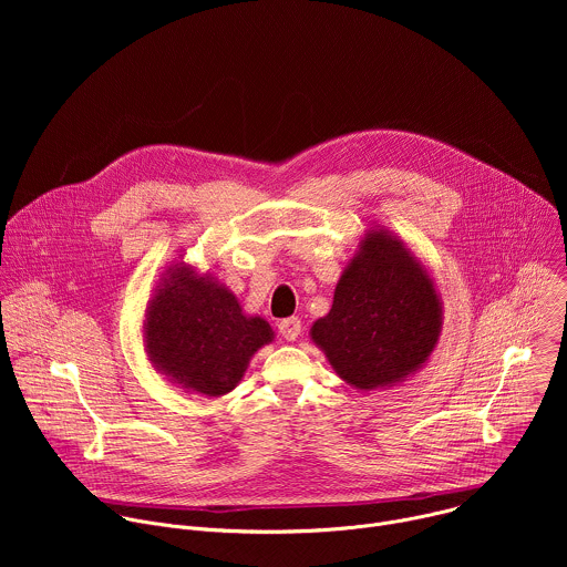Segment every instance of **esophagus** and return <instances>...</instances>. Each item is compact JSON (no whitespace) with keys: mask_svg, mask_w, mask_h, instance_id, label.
I'll use <instances>...</instances> for the list:
<instances>
[{"mask_svg":"<svg viewBox=\"0 0 567 567\" xmlns=\"http://www.w3.org/2000/svg\"><path fill=\"white\" fill-rule=\"evenodd\" d=\"M278 330H280L282 339L296 341L300 337V332H302V322H300V318L291 316V318H285V320L278 322Z\"/></svg>","mask_w":567,"mask_h":567,"instance_id":"34e87169","label":"esophagus"}]
</instances>
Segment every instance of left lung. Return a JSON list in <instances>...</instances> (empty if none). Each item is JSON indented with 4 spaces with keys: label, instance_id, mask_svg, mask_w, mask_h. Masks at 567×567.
Here are the masks:
<instances>
[{
    "label": "left lung",
    "instance_id": "left-lung-1",
    "mask_svg": "<svg viewBox=\"0 0 567 567\" xmlns=\"http://www.w3.org/2000/svg\"><path fill=\"white\" fill-rule=\"evenodd\" d=\"M442 322V298L426 265L392 230L372 226L337 282L332 309L309 337L348 385L370 392L422 370Z\"/></svg>",
    "mask_w": 567,
    "mask_h": 567
}]
</instances>
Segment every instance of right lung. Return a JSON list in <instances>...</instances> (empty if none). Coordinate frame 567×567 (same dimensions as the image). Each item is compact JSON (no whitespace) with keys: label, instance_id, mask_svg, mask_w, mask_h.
Returning <instances> with one entry per match:
<instances>
[{"label":"right lung","instance_id":"1","mask_svg":"<svg viewBox=\"0 0 567 567\" xmlns=\"http://www.w3.org/2000/svg\"><path fill=\"white\" fill-rule=\"evenodd\" d=\"M152 291L143 320L147 361L186 392H230L254 354L276 339L265 318L245 313L226 285L184 258L166 267Z\"/></svg>","mask_w":567,"mask_h":567}]
</instances>
